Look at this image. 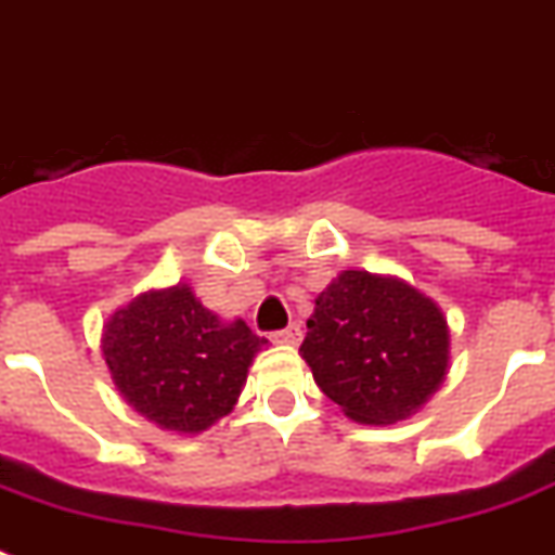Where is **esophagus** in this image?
<instances>
[{
	"label": "esophagus",
	"mask_w": 555,
	"mask_h": 555,
	"mask_svg": "<svg viewBox=\"0 0 555 555\" xmlns=\"http://www.w3.org/2000/svg\"><path fill=\"white\" fill-rule=\"evenodd\" d=\"M273 341H276V345H287V348H296L301 341V327L299 324H291L285 331L273 333Z\"/></svg>",
	"instance_id": "34e87169"
}]
</instances>
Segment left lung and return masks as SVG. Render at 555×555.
Returning a JSON list of instances; mask_svg holds the SVG:
<instances>
[{
    "mask_svg": "<svg viewBox=\"0 0 555 555\" xmlns=\"http://www.w3.org/2000/svg\"><path fill=\"white\" fill-rule=\"evenodd\" d=\"M322 393L359 425H396L422 410L450 371L439 301L390 273L341 270L317 296L299 348Z\"/></svg>",
    "mask_w": 555,
    "mask_h": 555,
    "instance_id": "1",
    "label": "left lung"
}]
</instances>
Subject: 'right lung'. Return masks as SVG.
<instances>
[{
	"label": "right lung",
	"mask_w": 555,
	"mask_h": 555,
	"mask_svg": "<svg viewBox=\"0 0 555 555\" xmlns=\"http://www.w3.org/2000/svg\"><path fill=\"white\" fill-rule=\"evenodd\" d=\"M102 359L119 396L162 430L199 436L236 408L268 339L207 310L191 285L151 287L102 324Z\"/></svg>",
	"instance_id": "add662e5"
}]
</instances>
